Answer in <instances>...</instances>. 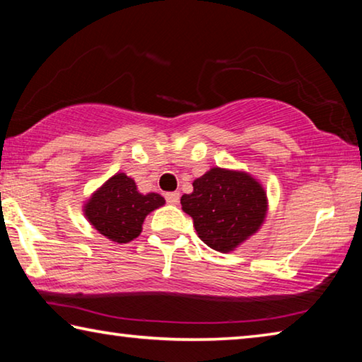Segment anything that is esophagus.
Returning <instances> with one entry per match:
<instances>
[{"label":"esophagus","mask_w":362,"mask_h":362,"mask_svg":"<svg viewBox=\"0 0 362 362\" xmlns=\"http://www.w3.org/2000/svg\"><path fill=\"white\" fill-rule=\"evenodd\" d=\"M180 199V193L179 192H170V193H166V201L169 204H177L179 203Z\"/></svg>","instance_id":"esophagus-1"}]
</instances>
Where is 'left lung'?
<instances>
[{
	"label": "left lung",
	"mask_w": 362,
	"mask_h": 362,
	"mask_svg": "<svg viewBox=\"0 0 362 362\" xmlns=\"http://www.w3.org/2000/svg\"><path fill=\"white\" fill-rule=\"evenodd\" d=\"M182 209L193 217L201 241L218 252H230L259 230L267 214V194L244 173L214 168L183 194Z\"/></svg>",
	"instance_id": "left-lung-1"
}]
</instances>
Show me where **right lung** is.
I'll list each match as a JSON object with an SVG mask.
<instances>
[{"label": "right lung", "mask_w": 362, "mask_h": 362, "mask_svg": "<svg viewBox=\"0 0 362 362\" xmlns=\"http://www.w3.org/2000/svg\"><path fill=\"white\" fill-rule=\"evenodd\" d=\"M164 204L161 194H140L136 182L116 174L86 204V217L97 231L115 243H129L142 231L145 217Z\"/></svg>", "instance_id": "add662e5"}]
</instances>
